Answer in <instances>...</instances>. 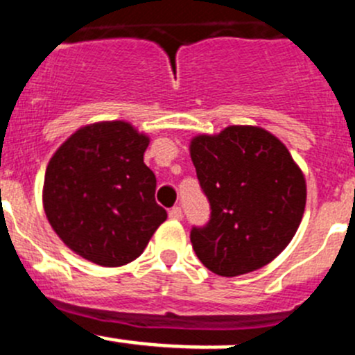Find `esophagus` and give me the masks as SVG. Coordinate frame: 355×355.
Segmentation results:
<instances>
[{"label":"esophagus","mask_w":355,"mask_h":355,"mask_svg":"<svg viewBox=\"0 0 355 355\" xmlns=\"http://www.w3.org/2000/svg\"><path fill=\"white\" fill-rule=\"evenodd\" d=\"M182 216H184V211H182L180 206H173V208L170 209V218L171 220H182Z\"/></svg>","instance_id":"1"}]
</instances>
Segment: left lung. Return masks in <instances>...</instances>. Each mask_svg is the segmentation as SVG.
I'll list each match as a JSON object with an SVG mask.
<instances>
[{
	"label": "left lung",
	"mask_w": 355,
	"mask_h": 355,
	"mask_svg": "<svg viewBox=\"0 0 355 355\" xmlns=\"http://www.w3.org/2000/svg\"><path fill=\"white\" fill-rule=\"evenodd\" d=\"M209 220L191 243L206 269L234 277L272 261L290 244L305 209V178L284 144L261 128L229 126L191 144Z\"/></svg>",
	"instance_id": "1"
}]
</instances>
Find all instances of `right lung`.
<instances>
[{
	"label": "right lung",
	"mask_w": 355,
	"mask_h": 355,
	"mask_svg": "<svg viewBox=\"0 0 355 355\" xmlns=\"http://www.w3.org/2000/svg\"><path fill=\"white\" fill-rule=\"evenodd\" d=\"M147 146L149 139L128 123H97L69 137L48 163V222L86 260L130 263L166 220L154 198L156 175L144 163Z\"/></svg>",
	"instance_id": "right-lung-1"
}]
</instances>
